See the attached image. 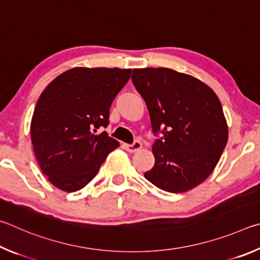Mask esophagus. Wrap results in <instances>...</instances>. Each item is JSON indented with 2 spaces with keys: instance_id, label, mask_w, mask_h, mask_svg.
<instances>
[{
  "instance_id": "obj_1",
  "label": "esophagus",
  "mask_w": 260,
  "mask_h": 260,
  "mask_svg": "<svg viewBox=\"0 0 260 260\" xmlns=\"http://www.w3.org/2000/svg\"><path fill=\"white\" fill-rule=\"evenodd\" d=\"M124 147L129 153H136V152H138V151H140V149H142L143 145L140 142H135L134 144H131V145H124Z\"/></svg>"
}]
</instances>
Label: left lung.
I'll return each instance as SVG.
<instances>
[{"label": "left lung", "instance_id": "left-lung-1", "mask_svg": "<svg viewBox=\"0 0 260 260\" xmlns=\"http://www.w3.org/2000/svg\"><path fill=\"white\" fill-rule=\"evenodd\" d=\"M131 80L147 105L154 134L162 133L145 178L170 193L197 187L211 175L229 139L219 98L197 77L170 68H135Z\"/></svg>", "mask_w": 260, "mask_h": 260}]
</instances>
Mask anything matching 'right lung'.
Returning <instances> with one entry per match:
<instances>
[{
	"label": "right lung",
	"mask_w": 260,
	"mask_h": 260,
	"mask_svg": "<svg viewBox=\"0 0 260 260\" xmlns=\"http://www.w3.org/2000/svg\"><path fill=\"white\" fill-rule=\"evenodd\" d=\"M131 70L74 67L43 90L30 122L36 160L50 183L63 192L83 188L118 142L106 131L109 107Z\"/></svg>",
	"instance_id": "right-lung-1"
}]
</instances>
